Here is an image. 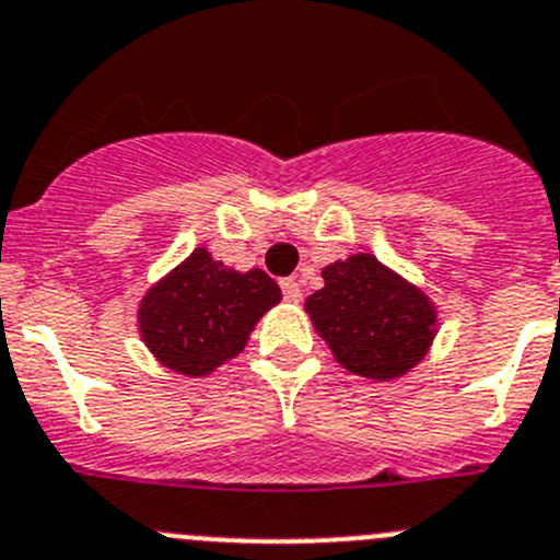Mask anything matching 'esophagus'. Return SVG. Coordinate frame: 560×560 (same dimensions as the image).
<instances>
[{
    "label": "esophagus",
    "instance_id": "1",
    "mask_svg": "<svg viewBox=\"0 0 560 560\" xmlns=\"http://www.w3.org/2000/svg\"><path fill=\"white\" fill-rule=\"evenodd\" d=\"M281 292H284V298L290 303H298L303 298L301 281H298V279H284V281H281Z\"/></svg>",
    "mask_w": 560,
    "mask_h": 560
}]
</instances>
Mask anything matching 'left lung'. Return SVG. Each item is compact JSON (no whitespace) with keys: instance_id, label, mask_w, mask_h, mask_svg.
I'll use <instances>...</instances> for the list:
<instances>
[{"instance_id":"obj_1","label":"left lung","mask_w":560,"mask_h":560,"mask_svg":"<svg viewBox=\"0 0 560 560\" xmlns=\"http://www.w3.org/2000/svg\"><path fill=\"white\" fill-rule=\"evenodd\" d=\"M323 281L303 308L347 372L385 383L424 361L441 319L421 287L366 252L325 265Z\"/></svg>"}]
</instances>
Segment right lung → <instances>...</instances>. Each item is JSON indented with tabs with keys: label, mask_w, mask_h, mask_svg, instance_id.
<instances>
[{
	"label": "right lung",
	"mask_w": 560,
	"mask_h": 560,
	"mask_svg": "<svg viewBox=\"0 0 560 560\" xmlns=\"http://www.w3.org/2000/svg\"><path fill=\"white\" fill-rule=\"evenodd\" d=\"M279 301V284L265 270H235L199 246L144 292L136 325L161 366L208 377L241 355L254 325Z\"/></svg>",
	"instance_id": "right-lung-1"
}]
</instances>
